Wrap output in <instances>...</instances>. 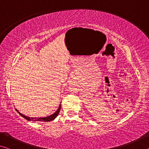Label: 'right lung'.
Listing matches in <instances>:
<instances>
[{"label":"right lung","mask_w":149,"mask_h":149,"mask_svg":"<svg viewBox=\"0 0 149 149\" xmlns=\"http://www.w3.org/2000/svg\"><path fill=\"white\" fill-rule=\"evenodd\" d=\"M60 103H61V102H60ZM60 108H61V104H60L57 110L55 112H54L52 114L50 115V116H46V117H40V118H39V117L38 118H37V117L33 118V117L26 116H25L24 114H22V113H20L17 109H16V110L17 111V112H18L22 117L24 118L25 119H26L27 120H28V121H38V122H50V121L54 120L55 118L57 117V116L58 115L59 112H60Z\"/></svg>","instance_id":"1"}]
</instances>
